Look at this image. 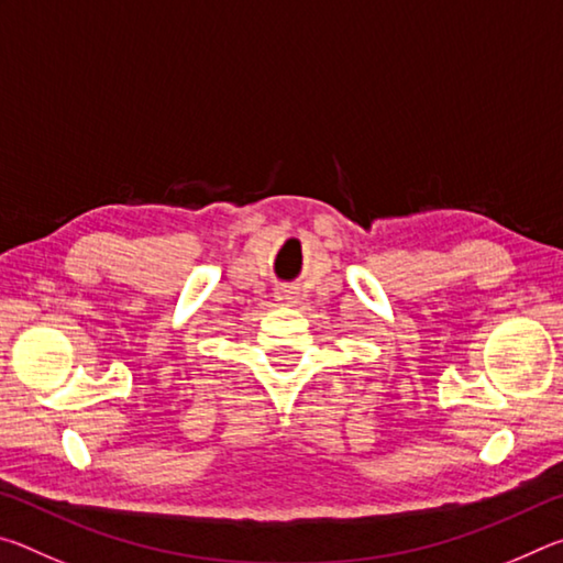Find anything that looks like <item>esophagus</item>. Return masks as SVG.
<instances>
[{"label":"esophagus","instance_id":"obj_1","mask_svg":"<svg viewBox=\"0 0 563 563\" xmlns=\"http://www.w3.org/2000/svg\"><path fill=\"white\" fill-rule=\"evenodd\" d=\"M275 300H278L280 305H295L298 302V292H295L292 288H280L278 292H275Z\"/></svg>","mask_w":563,"mask_h":563}]
</instances>
